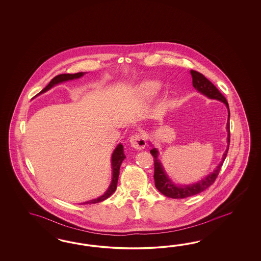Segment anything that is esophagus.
Instances as JSON below:
<instances>
[{
  "instance_id": "obj_1",
  "label": "esophagus",
  "mask_w": 261,
  "mask_h": 261,
  "mask_svg": "<svg viewBox=\"0 0 261 261\" xmlns=\"http://www.w3.org/2000/svg\"><path fill=\"white\" fill-rule=\"evenodd\" d=\"M130 144L136 150L143 149L146 145V141H145L144 135L136 134L132 136L131 139H130Z\"/></svg>"
}]
</instances>
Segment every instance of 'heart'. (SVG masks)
Listing matches in <instances>:
<instances>
[{
	"label": "heart",
	"mask_w": 261,
	"mask_h": 261,
	"mask_svg": "<svg viewBox=\"0 0 261 261\" xmlns=\"http://www.w3.org/2000/svg\"><path fill=\"white\" fill-rule=\"evenodd\" d=\"M163 87L164 85L161 81L155 80V79H149L142 82L138 88V91L144 97H153L158 95Z\"/></svg>",
	"instance_id": "heart-1"
}]
</instances>
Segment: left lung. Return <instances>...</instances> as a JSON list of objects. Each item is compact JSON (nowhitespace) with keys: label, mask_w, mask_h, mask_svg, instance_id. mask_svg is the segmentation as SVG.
Masks as SVG:
<instances>
[{"label":"left lung","mask_w":261,"mask_h":261,"mask_svg":"<svg viewBox=\"0 0 261 261\" xmlns=\"http://www.w3.org/2000/svg\"><path fill=\"white\" fill-rule=\"evenodd\" d=\"M190 74L192 77V85L193 87L197 90L198 92L202 95H205L210 99H216L221 102L224 103L228 109V120H227V132H228V137H227V149L225 153L223 154L222 161L216 168L211 174L205 176L202 180L198 181L193 184H189V185H176L175 182H172V180L168 177L166 174V170L163 166L162 162L159 160V151L157 148L153 147L150 150L152 156L154 157V180H155V187L156 189L166 195V197L173 198V199H182V198L190 197L193 195H196L198 193L206 190L210 186L214 184L218 173L220 172L222 165L227 157L228 150H229V104L227 102V99L225 96L222 95L221 93L218 91V89L214 86V84L208 80L205 79V76L198 72L196 71H190ZM151 146L153 144L150 143Z\"/></svg>","instance_id":"obj_1"}]
</instances>
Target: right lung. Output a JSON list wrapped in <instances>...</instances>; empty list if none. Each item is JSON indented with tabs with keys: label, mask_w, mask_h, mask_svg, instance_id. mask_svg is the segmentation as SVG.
I'll use <instances>...</instances> for the list:
<instances>
[{
	"label": "right lung",
	"mask_w": 261,
	"mask_h": 261,
	"mask_svg": "<svg viewBox=\"0 0 261 261\" xmlns=\"http://www.w3.org/2000/svg\"><path fill=\"white\" fill-rule=\"evenodd\" d=\"M86 72H77V73H63V74H59V75H56V77L50 80V82L47 84V86L44 88L39 94H37V95H41V94H44L46 93L47 91H48L49 89H51L53 87H55L57 84L59 83H62V82H66V81H69V80H72V79H80L81 76H83ZM123 145L121 143H119L117 145V147L115 148V150L112 154V157H111V166H112V181H111L110 186L109 188L107 189V190L105 191V193L102 194L101 196L99 197L95 198V199H92V200H89L86 201L84 203H81V205H86V204H95V203H99L101 201H104L105 199H107L108 197H110L111 195L115 192V190L117 189V185H118V180H119V168L121 166V163L123 162V160L126 158L125 155H124V152H123Z\"/></svg>",
	"instance_id": "1"
}]
</instances>
